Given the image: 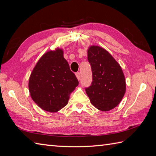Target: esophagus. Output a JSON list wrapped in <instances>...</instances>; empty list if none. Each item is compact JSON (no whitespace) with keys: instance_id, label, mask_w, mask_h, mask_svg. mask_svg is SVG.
I'll use <instances>...</instances> for the list:
<instances>
[{"instance_id":"1","label":"esophagus","mask_w":156,"mask_h":156,"mask_svg":"<svg viewBox=\"0 0 156 156\" xmlns=\"http://www.w3.org/2000/svg\"><path fill=\"white\" fill-rule=\"evenodd\" d=\"M75 75H76V77H77L78 80H79V79H80V78H81V74H80V73H79V72H78V73H76Z\"/></svg>"}]
</instances>
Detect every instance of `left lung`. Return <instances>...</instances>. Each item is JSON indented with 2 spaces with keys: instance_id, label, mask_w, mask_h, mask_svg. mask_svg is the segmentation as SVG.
<instances>
[{
  "instance_id": "left-lung-1",
  "label": "left lung",
  "mask_w": 156,
  "mask_h": 156,
  "mask_svg": "<svg viewBox=\"0 0 156 156\" xmlns=\"http://www.w3.org/2000/svg\"><path fill=\"white\" fill-rule=\"evenodd\" d=\"M92 71L91 85L85 89L91 104L101 111L118 106L126 91V81L121 66L110 54L98 46L87 50Z\"/></svg>"
}]
</instances>
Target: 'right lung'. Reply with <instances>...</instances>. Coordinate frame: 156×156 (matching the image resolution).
Wrapping results in <instances>:
<instances>
[{"instance_id": "add662e5", "label": "right lung", "mask_w": 156, "mask_h": 156, "mask_svg": "<svg viewBox=\"0 0 156 156\" xmlns=\"http://www.w3.org/2000/svg\"><path fill=\"white\" fill-rule=\"evenodd\" d=\"M79 85L63 56L62 48L49 50L38 60L29 79L30 96L40 108L56 112L68 104L69 96Z\"/></svg>"}]
</instances>
